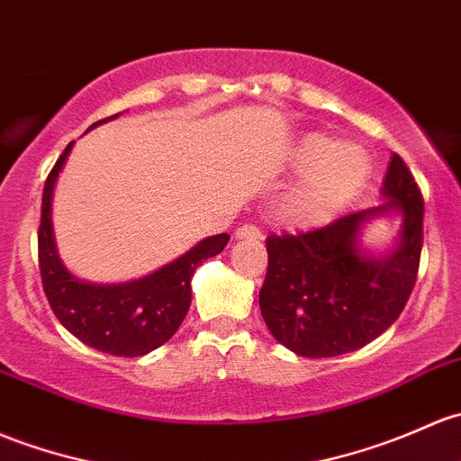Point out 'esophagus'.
<instances>
[{"mask_svg": "<svg viewBox=\"0 0 461 461\" xmlns=\"http://www.w3.org/2000/svg\"><path fill=\"white\" fill-rule=\"evenodd\" d=\"M236 239H239V240H243V239L258 240V239H263V231H260L258 227H254V225H240L239 230H236Z\"/></svg>", "mask_w": 461, "mask_h": 461, "instance_id": "esophagus-1", "label": "esophagus"}]
</instances>
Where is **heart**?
Returning a JSON list of instances; mask_svg holds the SVG:
<instances>
[{"label":"heart","instance_id":"1","mask_svg":"<svg viewBox=\"0 0 461 461\" xmlns=\"http://www.w3.org/2000/svg\"><path fill=\"white\" fill-rule=\"evenodd\" d=\"M289 169L303 174L278 203V218L294 230L331 222L371 176V157L362 145L322 132L303 134L289 152Z\"/></svg>","mask_w":461,"mask_h":461}]
</instances>
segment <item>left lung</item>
Returning a JSON list of instances; mask_svg holds the SVG:
<instances>
[{
  "label": "left lung",
  "mask_w": 461,
  "mask_h": 461,
  "mask_svg": "<svg viewBox=\"0 0 461 461\" xmlns=\"http://www.w3.org/2000/svg\"><path fill=\"white\" fill-rule=\"evenodd\" d=\"M377 207L295 236H269L258 303L269 333L303 357H333L369 345L395 322L415 287L422 251V194L409 167L391 157ZM397 217L393 246L361 243L366 224Z\"/></svg>",
  "instance_id": "left-lung-1"
}]
</instances>
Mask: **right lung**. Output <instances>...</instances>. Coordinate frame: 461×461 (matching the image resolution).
Here are the masks:
<instances>
[{
    "instance_id": "right-lung-1",
    "label": "right lung",
    "mask_w": 461,
    "mask_h": 461,
    "mask_svg": "<svg viewBox=\"0 0 461 461\" xmlns=\"http://www.w3.org/2000/svg\"><path fill=\"white\" fill-rule=\"evenodd\" d=\"M96 121L92 128L113 121ZM75 141L68 143L48 174L39 225V269L52 312L84 345L110 356L137 357L166 345L181 327L192 303V276L201 263L225 249L230 234L203 239L152 274L125 283H90L66 267L52 230V194Z\"/></svg>"
}]
</instances>
